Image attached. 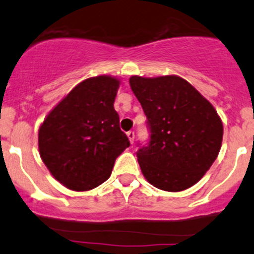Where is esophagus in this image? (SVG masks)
<instances>
[{"label":"esophagus","mask_w":254,"mask_h":254,"mask_svg":"<svg viewBox=\"0 0 254 254\" xmlns=\"http://www.w3.org/2000/svg\"><path fill=\"white\" fill-rule=\"evenodd\" d=\"M127 136H128V140L130 141V144H133V141H134V138H135V134L133 130H129V132H127Z\"/></svg>","instance_id":"esophagus-1"}]
</instances>
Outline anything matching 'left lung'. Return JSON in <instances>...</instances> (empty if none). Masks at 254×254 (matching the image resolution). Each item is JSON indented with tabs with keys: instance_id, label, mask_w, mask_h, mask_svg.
I'll use <instances>...</instances> for the list:
<instances>
[{
	"instance_id": "obj_1",
	"label": "left lung",
	"mask_w": 254,
	"mask_h": 254,
	"mask_svg": "<svg viewBox=\"0 0 254 254\" xmlns=\"http://www.w3.org/2000/svg\"><path fill=\"white\" fill-rule=\"evenodd\" d=\"M129 85L147 118L151 140L136 152L156 189L181 192L200 180L221 150L223 124L213 105L178 75H133Z\"/></svg>"
}]
</instances>
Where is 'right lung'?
Segmentation results:
<instances>
[{
  "mask_svg": "<svg viewBox=\"0 0 254 254\" xmlns=\"http://www.w3.org/2000/svg\"><path fill=\"white\" fill-rule=\"evenodd\" d=\"M119 78L79 82L56 104L38 130L42 161L60 184L84 192L109 179L115 159L129 146L114 109Z\"/></svg>",
  "mask_w": 254,
  "mask_h": 254,
  "instance_id": "1",
  "label": "right lung"
}]
</instances>
